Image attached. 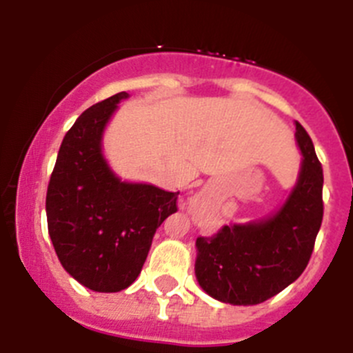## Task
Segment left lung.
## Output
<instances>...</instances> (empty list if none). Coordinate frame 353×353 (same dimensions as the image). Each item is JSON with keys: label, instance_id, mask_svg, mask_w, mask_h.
Segmentation results:
<instances>
[{"label": "left lung", "instance_id": "left-lung-1", "mask_svg": "<svg viewBox=\"0 0 353 353\" xmlns=\"http://www.w3.org/2000/svg\"><path fill=\"white\" fill-rule=\"evenodd\" d=\"M295 129L302 164L285 205L267 219L230 224L196 240V279L217 301L260 304L292 285L307 267L323 219V170L310 134L299 121Z\"/></svg>", "mask_w": 353, "mask_h": 353}]
</instances>
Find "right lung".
I'll return each mask as SVG.
<instances>
[{"label": "right lung", "instance_id": "add662e5", "mask_svg": "<svg viewBox=\"0 0 353 353\" xmlns=\"http://www.w3.org/2000/svg\"><path fill=\"white\" fill-rule=\"evenodd\" d=\"M127 97L117 93L77 118L48 185V228L58 260L93 292L114 293L136 281L157 228L176 212L180 194L121 182L108 166L102 134Z\"/></svg>", "mask_w": 353, "mask_h": 353}]
</instances>
